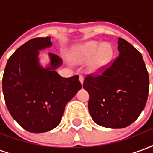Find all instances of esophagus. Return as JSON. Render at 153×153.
I'll list each match as a JSON object with an SVG mask.
<instances>
[{
	"label": "esophagus",
	"mask_w": 153,
	"mask_h": 153,
	"mask_svg": "<svg viewBox=\"0 0 153 153\" xmlns=\"http://www.w3.org/2000/svg\"><path fill=\"white\" fill-rule=\"evenodd\" d=\"M84 80H85V78L83 75H79V82L81 83V85H83L84 84Z\"/></svg>",
	"instance_id": "esophagus-1"
}]
</instances>
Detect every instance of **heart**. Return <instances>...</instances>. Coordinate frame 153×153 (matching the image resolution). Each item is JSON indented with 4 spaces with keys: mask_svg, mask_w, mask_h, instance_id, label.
<instances>
[{
    "mask_svg": "<svg viewBox=\"0 0 153 153\" xmlns=\"http://www.w3.org/2000/svg\"><path fill=\"white\" fill-rule=\"evenodd\" d=\"M114 49L111 44L102 42L90 41L77 48L74 55V61L76 63H89V69L92 73L102 72L111 62Z\"/></svg>",
    "mask_w": 153,
    "mask_h": 153,
    "instance_id": "obj_1",
    "label": "heart"
}]
</instances>
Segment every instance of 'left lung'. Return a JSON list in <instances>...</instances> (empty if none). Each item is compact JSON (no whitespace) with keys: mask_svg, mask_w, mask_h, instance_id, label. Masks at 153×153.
Listing matches in <instances>:
<instances>
[{"mask_svg":"<svg viewBox=\"0 0 153 153\" xmlns=\"http://www.w3.org/2000/svg\"><path fill=\"white\" fill-rule=\"evenodd\" d=\"M119 56L98 76L88 75L83 87L89 94V111L96 124L124 128L133 123L146 105L149 77L142 56L118 38Z\"/></svg>","mask_w":153,"mask_h":153,"instance_id":"obj_1","label":"left lung"}]
</instances>
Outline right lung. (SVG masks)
<instances>
[{
	"instance_id": "right-lung-1",
	"label": "right lung",
	"mask_w": 153,
	"mask_h": 153,
	"mask_svg": "<svg viewBox=\"0 0 153 153\" xmlns=\"http://www.w3.org/2000/svg\"><path fill=\"white\" fill-rule=\"evenodd\" d=\"M51 37H37L18 48L7 61L2 90L13 119L27 131L42 133L58 126L66 104L82 88L79 75L63 78L56 69L63 64L49 53L50 62L42 67L39 51L50 48Z\"/></svg>"
}]
</instances>
